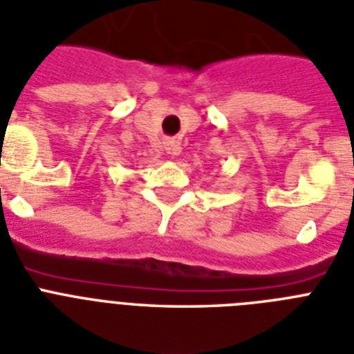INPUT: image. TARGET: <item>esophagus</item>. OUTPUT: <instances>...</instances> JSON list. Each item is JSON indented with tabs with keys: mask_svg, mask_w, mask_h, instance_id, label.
Returning <instances> with one entry per match:
<instances>
[{
	"mask_svg": "<svg viewBox=\"0 0 354 354\" xmlns=\"http://www.w3.org/2000/svg\"><path fill=\"white\" fill-rule=\"evenodd\" d=\"M164 149L168 151L169 155H179L180 153V142L179 140H174V138H168L166 142H164Z\"/></svg>",
	"mask_w": 354,
	"mask_h": 354,
	"instance_id": "34e87169",
	"label": "esophagus"
}]
</instances>
